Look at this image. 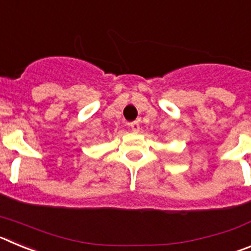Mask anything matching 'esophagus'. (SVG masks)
<instances>
[{
	"label": "esophagus",
	"mask_w": 251,
	"mask_h": 251,
	"mask_svg": "<svg viewBox=\"0 0 251 251\" xmlns=\"http://www.w3.org/2000/svg\"><path fill=\"white\" fill-rule=\"evenodd\" d=\"M129 127H130V129H132L134 133L139 132V124L137 123V122H132V123L129 124Z\"/></svg>",
	"instance_id": "obj_1"
}]
</instances>
